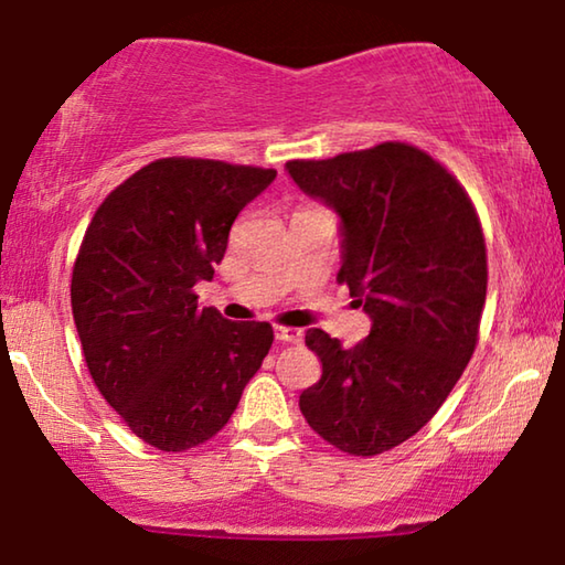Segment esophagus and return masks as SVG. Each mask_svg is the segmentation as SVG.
Instances as JSON below:
<instances>
[{"instance_id":"1","label":"esophagus","mask_w":565,"mask_h":565,"mask_svg":"<svg viewBox=\"0 0 565 565\" xmlns=\"http://www.w3.org/2000/svg\"><path fill=\"white\" fill-rule=\"evenodd\" d=\"M274 335H276V340H279V343L297 345V343H301V338H305V332L297 330V328H276Z\"/></svg>"}]
</instances>
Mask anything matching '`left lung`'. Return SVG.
I'll return each instance as SVG.
<instances>
[{
	"label": "left lung",
	"instance_id": "8db88e82",
	"mask_svg": "<svg viewBox=\"0 0 565 565\" xmlns=\"http://www.w3.org/2000/svg\"><path fill=\"white\" fill-rule=\"evenodd\" d=\"M286 173L340 217L338 281L371 317L355 348L307 330L322 379L299 409L322 440L379 456L430 423L471 361L487 301L479 217L463 186L407 142L289 161Z\"/></svg>",
	"mask_w": 565,
	"mask_h": 565
}]
</instances>
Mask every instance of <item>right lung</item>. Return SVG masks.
<instances>
[{"label": "right lung", "instance_id": "1", "mask_svg": "<svg viewBox=\"0 0 565 565\" xmlns=\"http://www.w3.org/2000/svg\"><path fill=\"white\" fill-rule=\"evenodd\" d=\"M276 179L206 158H161L86 227L71 309L94 384L140 440L189 450L227 425L274 343L268 322L196 305L241 210Z\"/></svg>", "mask_w": 565, "mask_h": 565}]
</instances>
